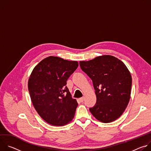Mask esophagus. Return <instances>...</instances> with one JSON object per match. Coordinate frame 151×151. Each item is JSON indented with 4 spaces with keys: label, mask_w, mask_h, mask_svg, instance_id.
I'll use <instances>...</instances> for the list:
<instances>
[{
    "label": "esophagus",
    "mask_w": 151,
    "mask_h": 151,
    "mask_svg": "<svg viewBox=\"0 0 151 151\" xmlns=\"http://www.w3.org/2000/svg\"><path fill=\"white\" fill-rule=\"evenodd\" d=\"M79 100L81 101V102H83V100H84V97H81L79 99Z\"/></svg>",
    "instance_id": "1"
}]
</instances>
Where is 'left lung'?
Listing matches in <instances>:
<instances>
[{
	"instance_id": "1",
	"label": "left lung",
	"mask_w": 151,
	"mask_h": 151,
	"mask_svg": "<svg viewBox=\"0 0 151 151\" xmlns=\"http://www.w3.org/2000/svg\"><path fill=\"white\" fill-rule=\"evenodd\" d=\"M81 69L92 80L97 97L90 112L99 121L109 123L119 118L131 97L132 78L125 64L109 55L80 61Z\"/></svg>"
}]
</instances>
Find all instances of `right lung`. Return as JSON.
Masks as SVG:
<instances>
[{
	"label": "right lung",
	"mask_w": 151,
	"mask_h": 151,
	"mask_svg": "<svg viewBox=\"0 0 151 151\" xmlns=\"http://www.w3.org/2000/svg\"><path fill=\"white\" fill-rule=\"evenodd\" d=\"M78 66L76 61L50 56L35 67L28 81L33 105L39 116L54 126H63L74 118L78 103L66 86Z\"/></svg>",
	"instance_id": "1"
}]
</instances>
